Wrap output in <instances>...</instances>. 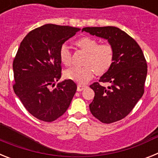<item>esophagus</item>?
Returning <instances> with one entry per match:
<instances>
[{"label":"esophagus","mask_w":158,"mask_h":158,"mask_svg":"<svg viewBox=\"0 0 158 158\" xmlns=\"http://www.w3.org/2000/svg\"><path fill=\"white\" fill-rule=\"evenodd\" d=\"M85 88H86V85H81V84H78V85H77V91L78 92L82 91L83 89H85Z\"/></svg>","instance_id":"1"}]
</instances>
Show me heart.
Masks as SVG:
<instances>
[{
    "instance_id": "1",
    "label": "heart",
    "mask_w": 158,
    "mask_h": 158,
    "mask_svg": "<svg viewBox=\"0 0 158 158\" xmlns=\"http://www.w3.org/2000/svg\"><path fill=\"white\" fill-rule=\"evenodd\" d=\"M99 41L89 36L78 39L75 44L86 52L84 66L71 67L64 73L67 79L84 84L89 81L94 73L102 75L111 69L115 60V50L108 43L99 44ZM60 61L63 65L71 64L72 53L66 44H62L59 49Z\"/></svg>"
}]
</instances>
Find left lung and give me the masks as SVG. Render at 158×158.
Segmentation results:
<instances>
[{
    "instance_id": "left-lung-1",
    "label": "left lung",
    "mask_w": 158,
    "mask_h": 158,
    "mask_svg": "<svg viewBox=\"0 0 158 158\" xmlns=\"http://www.w3.org/2000/svg\"><path fill=\"white\" fill-rule=\"evenodd\" d=\"M107 40L115 50L111 69L90 88L95 92L89 109L104 123L125 118L144 93L147 64L142 49L125 31L116 27H84L82 31ZM109 83L107 88L100 84Z\"/></svg>"
}]
</instances>
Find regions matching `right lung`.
<instances>
[{
    "label": "right lung",
    "instance_id": "add662e5",
    "mask_svg": "<svg viewBox=\"0 0 158 158\" xmlns=\"http://www.w3.org/2000/svg\"><path fill=\"white\" fill-rule=\"evenodd\" d=\"M81 29L45 24L31 31L20 43L13 60V90L27 111L52 122L68 109L77 91L72 80L56 85L62 76L61 46Z\"/></svg>",
    "mask_w": 158,
    "mask_h": 158
}]
</instances>
